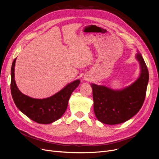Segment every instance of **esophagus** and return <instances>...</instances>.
I'll use <instances>...</instances> for the list:
<instances>
[{"label":"esophagus","mask_w":159,"mask_h":159,"mask_svg":"<svg viewBox=\"0 0 159 159\" xmlns=\"http://www.w3.org/2000/svg\"><path fill=\"white\" fill-rule=\"evenodd\" d=\"M84 79H85V80H89V79H89L88 77H84Z\"/></svg>","instance_id":"1"}]
</instances>
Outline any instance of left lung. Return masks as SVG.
<instances>
[{"label": "left lung", "mask_w": 159, "mask_h": 159, "mask_svg": "<svg viewBox=\"0 0 159 159\" xmlns=\"http://www.w3.org/2000/svg\"><path fill=\"white\" fill-rule=\"evenodd\" d=\"M136 58L140 63V74L131 85L120 90L91 84L93 109L97 119L101 122L114 125L121 124L136 115L144 102L149 73L142 55Z\"/></svg>", "instance_id": "left-lung-1"}]
</instances>
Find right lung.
<instances>
[{
  "mask_svg": "<svg viewBox=\"0 0 159 159\" xmlns=\"http://www.w3.org/2000/svg\"><path fill=\"white\" fill-rule=\"evenodd\" d=\"M15 58L11 69V93L18 109L27 116L39 124H48L59 119L65 113L68 101L73 91L78 87L80 81L77 79L58 91L53 96L37 99L22 93L15 80Z\"/></svg>",
  "mask_w": 159,
  "mask_h": 159,
  "instance_id": "1",
  "label": "right lung"
}]
</instances>
